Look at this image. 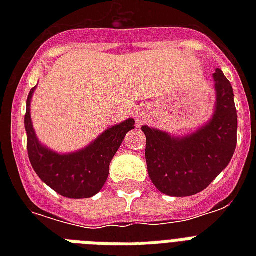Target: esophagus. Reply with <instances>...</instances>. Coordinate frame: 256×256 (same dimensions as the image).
Masks as SVG:
<instances>
[{
	"mask_svg": "<svg viewBox=\"0 0 256 256\" xmlns=\"http://www.w3.org/2000/svg\"><path fill=\"white\" fill-rule=\"evenodd\" d=\"M144 116H142V114H140V116H136V120H138L140 124H142V122H144Z\"/></svg>",
	"mask_w": 256,
	"mask_h": 256,
	"instance_id": "obj_1",
	"label": "esophagus"
}]
</instances>
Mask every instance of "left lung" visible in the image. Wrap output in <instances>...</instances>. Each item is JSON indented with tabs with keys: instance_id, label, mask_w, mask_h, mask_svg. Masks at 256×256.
Wrapping results in <instances>:
<instances>
[{
	"instance_id": "8db88e82",
	"label": "left lung",
	"mask_w": 256,
	"mask_h": 256,
	"mask_svg": "<svg viewBox=\"0 0 256 256\" xmlns=\"http://www.w3.org/2000/svg\"><path fill=\"white\" fill-rule=\"evenodd\" d=\"M212 77L216 92L215 112L204 126L180 138L142 126L148 175L164 194H198L227 168L234 156L238 118L232 86L220 69L215 70Z\"/></svg>"
}]
</instances>
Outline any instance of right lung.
<instances>
[{"mask_svg": "<svg viewBox=\"0 0 256 256\" xmlns=\"http://www.w3.org/2000/svg\"><path fill=\"white\" fill-rule=\"evenodd\" d=\"M36 88L26 100L25 128L30 164L41 180L62 196L73 199L90 198L98 194L108 180L110 162L118 152L124 136L134 128L136 120L128 118L104 132L88 148L70 154H58L40 144L32 116L30 102Z\"/></svg>", "mask_w": 256, "mask_h": 256, "instance_id": "obj_1", "label": "right lung"}]
</instances>
